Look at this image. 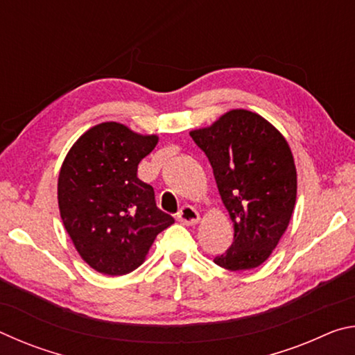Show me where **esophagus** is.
Here are the masks:
<instances>
[{
    "label": "esophagus",
    "instance_id": "34e87169",
    "mask_svg": "<svg viewBox=\"0 0 355 355\" xmlns=\"http://www.w3.org/2000/svg\"><path fill=\"white\" fill-rule=\"evenodd\" d=\"M177 219L182 222L183 225H194L199 222V213L197 209L191 205H184L180 208V211L177 214Z\"/></svg>",
    "mask_w": 355,
    "mask_h": 355
}]
</instances>
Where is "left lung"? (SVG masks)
<instances>
[{"instance_id": "left-lung-1", "label": "left lung", "mask_w": 355, "mask_h": 355, "mask_svg": "<svg viewBox=\"0 0 355 355\" xmlns=\"http://www.w3.org/2000/svg\"><path fill=\"white\" fill-rule=\"evenodd\" d=\"M191 137L213 167L235 227L232 245L214 263L230 271L260 266L285 233L296 203V167L285 137L245 110L224 114Z\"/></svg>"}]
</instances>
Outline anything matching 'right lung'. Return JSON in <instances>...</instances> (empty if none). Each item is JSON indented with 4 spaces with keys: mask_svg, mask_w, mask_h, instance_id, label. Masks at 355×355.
I'll return each instance as SVG.
<instances>
[{
    "mask_svg": "<svg viewBox=\"0 0 355 355\" xmlns=\"http://www.w3.org/2000/svg\"><path fill=\"white\" fill-rule=\"evenodd\" d=\"M158 137L116 122L86 131L59 172L58 200L65 230L95 271L123 275L141 266L150 245L173 218L156 207L155 191L137 166Z\"/></svg>",
    "mask_w": 355,
    "mask_h": 355,
    "instance_id": "1",
    "label": "right lung"
}]
</instances>
